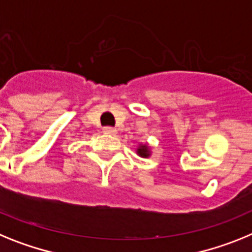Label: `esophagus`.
<instances>
[{
  "mask_svg": "<svg viewBox=\"0 0 252 252\" xmlns=\"http://www.w3.org/2000/svg\"><path fill=\"white\" fill-rule=\"evenodd\" d=\"M104 133H105V134L115 135V134H117V129L111 128V126H105V128H104Z\"/></svg>",
  "mask_w": 252,
  "mask_h": 252,
  "instance_id": "34e87169",
  "label": "esophagus"
}]
</instances>
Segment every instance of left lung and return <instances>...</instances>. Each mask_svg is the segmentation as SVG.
I'll return each mask as SVG.
<instances>
[{"instance_id": "left-lung-1", "label": "left lung", "mask_w": 252, "mask_h": 252, "mask_svg": "<svg viewBox=\"0 0 252 252\" xmlns=\"http://www.w3.org/2000/svg\"><path fill=\"white\" fill-rule=\"evenodd\" d=\"M137 155L143 158H148L151 156V147L147 143H141L137 148Z\"/></svg>"}]
</instances>
